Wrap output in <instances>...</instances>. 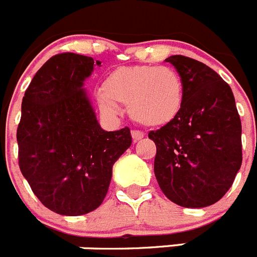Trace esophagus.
<instances>
[{
	"instance_id": "obj_1",
	"label": "esophagus",
	"mask_w": 257,
	"mask_h": 257,
	"mask_svg": "<svg viewBox=\"0 0 257 257\" xmlns=\"http://www.w3.org/2000/svg\"><path fill=\"white\" fill-rule=\"evenodd\" d=\"M131 136H133L134 143H138L139 140H142L143 138H144V134L140 133V131H133V133H131Z\"/></svg>"
}]
</instances>
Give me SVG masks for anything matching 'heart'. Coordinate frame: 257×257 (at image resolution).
<instances>
[{"mask_svg": "<svg viewBox=\"0 0 257 257\" xmlns=\"http://www.w3.org/2000/svg\"><path fill=\"white\" fill-rule=\"evenodd\" d=\"M97 103L108 115L117 114L121 104L128 106V114L139 124L163 127L175 121L183 109V79L170 67L117 68L104 79Z\"/></svg>", "mask_w": 257, "mask_h": 257, "instance_id": "b5f03b06", "label": "heart"}]
</instances>
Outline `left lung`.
<instances>
[{"mask_svg":"<svg viewBox=\"0 0 257 257\" xmlns=\"http://www.w3.org/2000/svg\"><path fill=\"white\" fill-rule=\"evenodd\" d=\"M184 85V105L171 123L151 131L156 143L154 175L170 201L201 208L224 197L242 165V124L234 95L213 69L172 55Z\"/></svg>","mask_w":257,"mask_h":257,"instance_id":"left-lung-1","label":"left lung"}]
</instances>
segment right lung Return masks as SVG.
Listing matches in <instances>:
<instances>
[{
    "mask_svg": "<svg viewBox=\"0 0 257 257\" xmlns=\"http://www.w3.org/2000/svg\"><path fill=\"white\" fill-rule=\"evenodd\" d=\"M90 56L64 52L38 69L27 88L18 126L19 167L49 210L79 216L103 203L115 161L130 148V128L103 130L83 88Z\"/></svg>",
    "mask_w": 257,
    "mask_h": 257,
    "instance_id": "right-lung-1",
    "label": "right lung"
}]
</instances>
